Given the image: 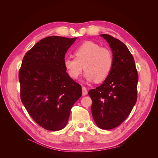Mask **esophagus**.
<instances>
[{"mask_svg": "<svg viewBox=\"0 0 158 158\" xmlns=\"http://www.w3.org/2000/svg\"><path fill=\"white\" fill-rule=\"evenodd\" d=\"M87 94H88V90L86 88L82 87V95L84 96V95H86Z\"/></svg>", "mask_w": 158, "mask_h": 158, "instance_id": "34e87169", "label": "esophagus"}]
</instances>
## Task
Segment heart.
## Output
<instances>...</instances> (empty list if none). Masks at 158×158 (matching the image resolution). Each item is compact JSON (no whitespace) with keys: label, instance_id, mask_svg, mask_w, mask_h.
I'll return each mask as SVG.
<instances>
[{"label":"heart","instance_id":"b5f03b06","mask_svg":"<svg viewBox=\"0 0 158 158\" xmlns=\"http://www.w3.org/2000/svg\"><path fill=\"white\" fill-rule=\"evenodd\" d=\"M74 56L75 58L67 57L63 61L71 78L77 79L84 69V78L89 82H101L111 73L114 59L112 51L107 47H102L93 41H85L74 50Z\"/></svg>","mask_w":158,"mask_h":158}]
</instances>
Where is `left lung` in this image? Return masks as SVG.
<instances>
[{
  "label": "left lung",
  "mask_w": 158,
  "mask_h": 158,
  "mask_svg": "<svg viewBox=\"0 0 158 158\" xmlns=\"http://www.w3.org/2000/svg\"><path fill=\"white\" fill-rule=\"evenodd\" d=\"M113 55L111 73L102 85L89 91L95 123L103 130L117 127L131 113L137 100V70L131 52L122 41L102 34Z\"/></svg>",
  "instance_id": "1"
}]
</instances>
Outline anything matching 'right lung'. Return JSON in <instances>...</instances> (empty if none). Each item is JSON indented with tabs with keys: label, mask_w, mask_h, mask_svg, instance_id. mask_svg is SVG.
<instances>
[{
	"label": "right lung",
	"mask_w": 158,
	"mask_h": 158,
	"mask_svg": "<svg viewBox=\"0 0 158 158\" xmlns=\"http://www.w3.org/2000/svg\"><path fill=\"white\" fill-rule=\"evenodd\" d=\"M77 39L49 36L28 51L19 70L22 102L31 117L48 131L65 127L70 110L82 94L69 76L63 61Z\"/></svg>",
	"instance_id": "add662e5"
}]
</instances>
